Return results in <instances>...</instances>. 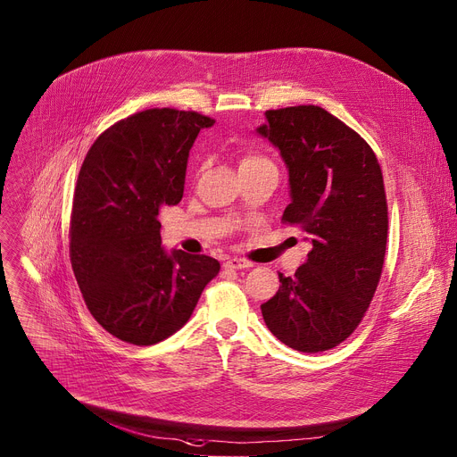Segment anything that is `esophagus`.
<instances>
[{
    "mask_svg": "<svg viewBox=\"0 0 457 457\" xmlns=\"http://www.w3.org/2000/svg\"><path fill=\"white\" fill-rule=\"evenodd\" d=\"M224 266H226V268H229V270H242V268H252L253 264H252L250 261H246V259L231 257V259H228V261L224 262Z\"/></svg>",
    "mask_w": 457,
    "mask_h": 457,
    "instance_id": "esophagus-1",
    "label": "esophagus"
}]
</instances>
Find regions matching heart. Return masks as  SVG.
<instances>
[{"mask_svg":"<svg viewBox=\"0 0 457 457\" xmlns=\"http://www.w3.org/2000/svg\"><path fill=\"white\" fill-rule=\"evenodd\" d=\"M262 163H270L264 156L261 154H253V152H250V154H246L245 158H242V163L240 167H248V165H262Z\"/></svg>","mask_w":457,"mask_h":457,"instance_id":"b5f03b06","label":"heart"}]
</instances>
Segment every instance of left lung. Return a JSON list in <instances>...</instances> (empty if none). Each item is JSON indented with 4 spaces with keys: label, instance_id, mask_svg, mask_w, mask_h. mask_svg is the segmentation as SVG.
<instances>
[{
    "label": "left lung",
    "instance_id": "obj_1",
    "mask_svg": "<svg viewBox=\"0 0 457 457\" xmlns=\"http://www.w3.org/2000/svg\"><path fill=\"white\" fill-rule=\"evenodd\" d=\"M257 134L288 169L283 220L311 242L294 278L261 305L270 332L301 353L342 344L375 295L387 238V205L371 146L320 106L268 110Z\"/></svg>",
    "mask_w": 457,
    "mask_h": 457
}]
</instances>
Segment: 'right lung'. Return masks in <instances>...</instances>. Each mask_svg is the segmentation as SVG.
<instances>
[{
    "mask_svg": "<svg viewBox=\"0 0 457 457\" xmlns=\"http://www.w3.org/2000/svg\"><path fill=\"white\" fill-rule=\"evenodd\" d=\"M215 120L145 110L91 145L73 196L70 255L86 305L112 337L152 345L191 318L220 262L162 246L160 212L184 196L189 150Z\"/></svg>",
    "mask_w": 457,
    "mask_h": 457,
    "instance_id": "obj_1",
    "label": "right lung"
}]
</instances>
